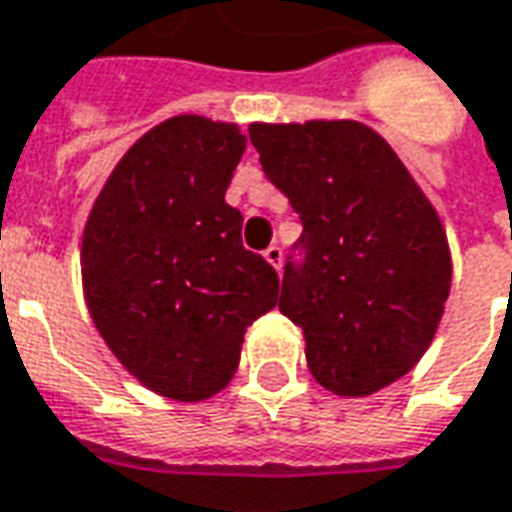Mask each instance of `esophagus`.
I'll use <instances>...</instances> for the list:
<instances>
[{"instance_id":"esophagus-1","label":"esophagus","mask_w":512,"mask_h":512,"mask_svg":"<svg viewBox=\"0 0 512 512\" xmlns=\"http://www.w3.org/2000/svg\"><path fill=\"white\" fill-rule=\"evenodd\" d=\"M263 255H266V260L268 263H271V266L274 268H280L282 266V249L277 244H271L266 249V252H263Z\"/></svg>"}]
</instances>
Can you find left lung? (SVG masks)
Returning <instances> with one entry per match:
<instances>
[{
  "mask_svg": "<svg viewBox=\"0 0 512 512\" xmlns=\"http://www.w3.org/2000/svg\"><path fill=\"white\" fill-rule=\"evenodd\" d=\"M266 177L299 213L280 310L327 391L368 396L427 352L452 285L446 232L402 160L357 121L252 124Z\"/></svg>",
  "mask_w": 512,
  "mask_h": 512,
  "instance_id": "1",
  "label": "left lung"
}]
</instances>
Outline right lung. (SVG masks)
<instances>
[{"label": "right lung", "instance_id": "add662e5", "mask_svg": "<svg viewBox=\"0 0 512 512\" xmlns=\"http://www.w3.org/2000/svg\"><path fill=\"white\" fill-rule=\"evenodd\" d=\"M246 138L177 116L132 146L82 235V288L121 366L160 396L199 402L232 380L246 327L277 305L280 277L244 249L224 202Z\"/></svg>", "mask_w": 512, "mask_h": 512}]
</instances>
